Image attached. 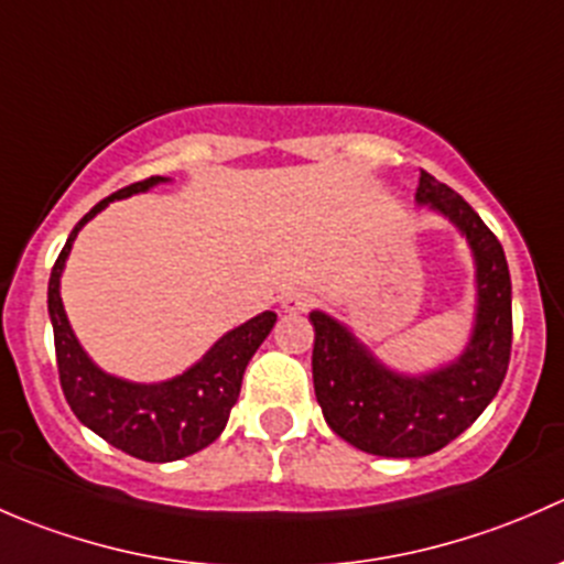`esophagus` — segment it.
Wrapping results in <instances>:
<instances>
[{
	"label": "esophagus",
	"mask_w": 564,
	"mask_h": 564,
	"mask_svg": "<svg viewBox=\"0 0 564 564\" xmlns=\"http://www.w3.org/2000/svg\"><path fill=\"white\" fill-rule=\"evenodd\" d=\"M311 303H314V297L303 289H289V292L281 294V308L286 314H303V311H308Z\"/></svg>",
	"instance_id": "1"
}]
</instances>
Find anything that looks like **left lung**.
<instances>
[{
	"instance_id": "left-lung-1",
	"label": "left lung",
	"mask_w": 564,
	"mask_h": 564,
	"mask_svg": "<svg viewBox=\"0 0 564 564\" xmlns=\"http://www.w3.org/2000/svg\"><path fill=\"white\" fill-rule=\"evenodd\" d=\"M420 207L451 220L475 259V324L453 362L425 373L384 366L344 322L311 311L314 390L329 429L357 451L384 458H420L464 434L494 401L510 362L513 311L505 250L480 215L445 182L420 172Z\"/></svg>"
}]
</instances>
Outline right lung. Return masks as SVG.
<instances>
[{
    "mask_svg": "<svg viewBox=\"0 0 564 564\" xmlns=\"http://www.w3.org/2000/svg\"><path fill=\"white\" fill-rule=\"evenodd\" d=\"M161 182H169V176L133 182L95 204L67 237L48 281V316L54 327L56 368H59L62 392L73 414L89 431L104 436L108 445L133 458L152 460V464L193 456L218 440L220 431L229 423L231 406L240 398L242 373L250 357L270 335L278 318L272 311L248 318L246 324L215 340L202 360L166 382H128V379L106 373L89 360L67 322L59 294L62 270L70 256L73 240L111 202L147 193Z\"/></svg>",
    "mask_w": 564,
    "mask_h": 564,
    "instance_id": "obj_1",
    "label": "right lung"
}]
</instances>
